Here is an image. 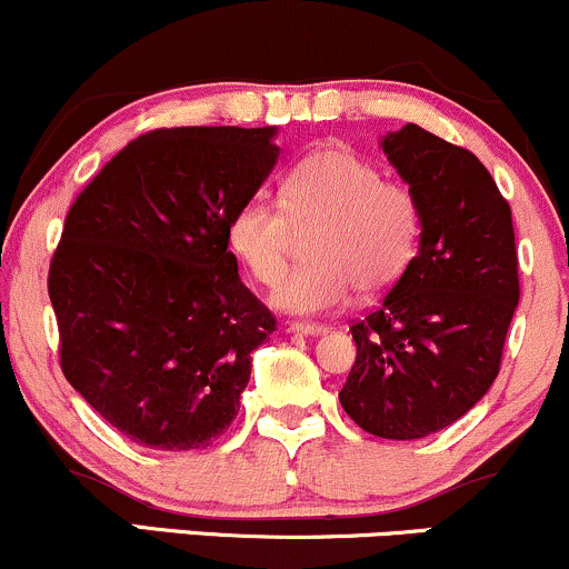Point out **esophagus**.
<instances>
[{
    "mask_svg": "<svg viewBox=\"0 0 569 569\" xmlns=\"http://www.w3.org/2000/svg\"><path fill=\"white\" fill-rule=\"evenodd\" d=\"M289 329L293 335H305V337H318V335H326V326L323 323H310V321H291Z\"/></svg>",
    "mask_w": 569,
    "mask_h": 569,
    "instance_id": "34e87169",
    "label": "esophagus"
}]
</instances>
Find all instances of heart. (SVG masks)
<instances>
[{"label": "heart", "instance_id": "b5f03b06", "mask_svg": "<svg viewBox=\"0 0 569 569\" xmlns=\"http://www.w3.org/2000/svg\"><path fill=\"white\" fill-rule=\"evenodd\" d=\"M317 230L308 241L313 259L272 293L280 310L326 312L356 289L382 291L407 272L426 227L420 194L403 181L382 179L375 162L348 147L305 154L280 184V206L246 200L232 213L227 240L248 276L276 286L296 232Z\"/></svg>", "mask_w": 569, "mask_h": 569}]
</instances>
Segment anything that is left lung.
Here are the masks:
<instances>
[{"label": "left lung", "mask_w": 569, "mask_h": 569, "mask_svg": "<svg viewBox=\"0 0 569 569\" xmlns=\"http://www.w3.org/2000/svg\"><path fill=\"white\" fill-rule=\"evenodd\" d=\"M380 147L420 194L426 227L382 305L350 326L358 352L339 403L367 433L411 441L452 426L492 388L519 259L511 206L473 152L415 122Z\"/></svg>", "instance_id": "1"}]
</instances>
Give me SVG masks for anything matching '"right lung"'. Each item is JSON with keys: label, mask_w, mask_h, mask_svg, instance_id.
Returning <instances> with one entry per match:
<instances>
[{"label": "right lung", "mask_w": 569, "mask_h": 569, "mask_svg": "<svg viewBox=\"0 0 569 569\" xmlns=\"http://www.w3.org/2000/svg\"><path fill=\"white\" fill-rule=\"evenodd\" d=\"M276 130L143 133L69 208L48 276L63 377L141 447L219 439L276 331L227 251L232 213L276 168Z\"/></svg>", "instance_id": "right-lung-1"}]
</instances>
